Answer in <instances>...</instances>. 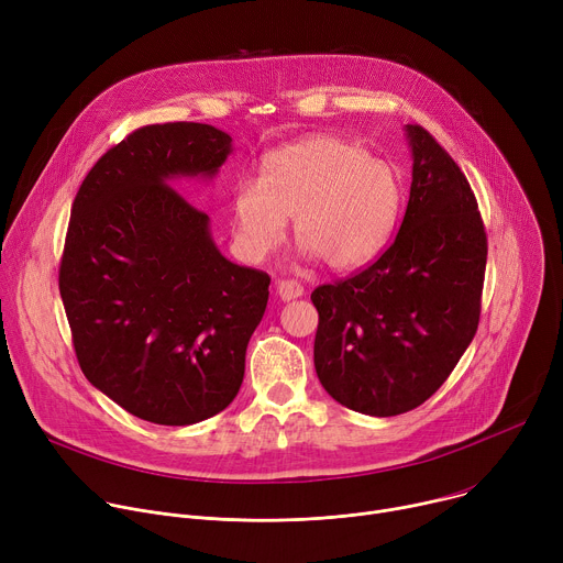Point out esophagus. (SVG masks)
<instances>
[{
  "label": "esophagus",
  "instance_id": "esophagus-1",
  "mask_svg": "<svg viewBox=\"0 0 563 563\" xmlns=\"http://www.w3.org/2000/svg\"><path fill=\"white\" fill-rule=\"evenodd\" d=\"M276 294L283 300H294V298L302 296V285L296 283V280H278L276 283Z\"/></svg>",
  "mask_w": 563,
  "mask_h": 563
}]
</instances>
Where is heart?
I'll use <instances>...</instances> for the list:
<instances>
[{"mask_svg":"<svg viewBox=\"0 0 563 563\" xmlns=\"http://www.w3.org/2000/svg\"><path fill=\"white\" fill-rule=\"evenodd\" d=\"M399 209L397 173L339 136H305L263 159L261 181H242L231 201L235 251L261 263L283 244L287 218L305 258L330 269L371 263Z\"/></svg>","mask_w":563,"mask_h":563,"instance_id":"b5f03b06","label":"heart"}]
</instances>
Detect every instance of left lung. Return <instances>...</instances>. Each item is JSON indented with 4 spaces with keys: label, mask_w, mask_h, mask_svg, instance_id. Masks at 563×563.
<instances>
[{
    "label": "left lung",
    "mask_w": 563,
    "mask_h": 563,
    "mask_svg": "<svg viewBox=\"0 0 563 563\" xmlns=\"http://www.w3.org/2000/svg\"><path fill=\"white\" fill-rule=\"evenodd\" d=\"M413 181L399 233L379 258L312 291L314 366L323 388L356 413L413 411L470 347L487 265L474 190L420 125H406Z\"/></svg>",
    "instance_id": "left-lung-1"
}]
</instances>
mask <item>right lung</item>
Returning <instances> with one entry per match:
<instances>
[{"label": "right lung", "mask_w": 563, "mask_h": 563, "mask_svg": "<svg viewBox=\"0 0 563 563\" xmlns=\"http://www.w3.org/2000/svg\"><path fill=\"white\" fill-rule=\"evenodd\" d=\"M231 150L207 123L145 125L93 164L74 199L60 296L78 364L152 424L224 411L267 308L272 278L227 261L209 216L173 188L213 179Z\"/></svg>", "instance_id": "obj_1"}]
</instances>
